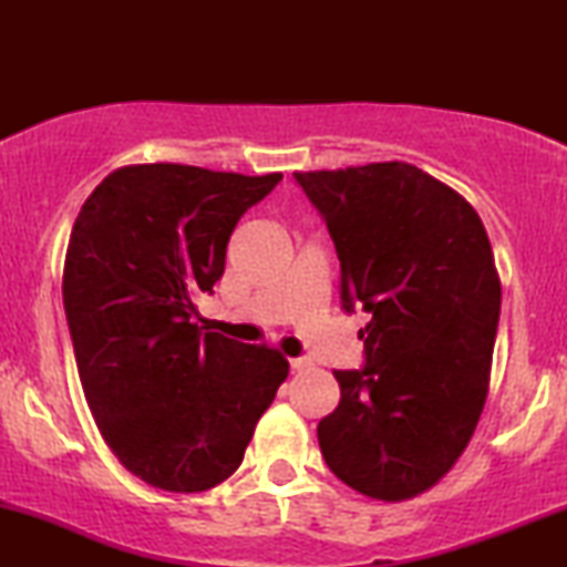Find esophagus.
Listing matches in <instances>:
<instances>
[{
	"instance_id": "1",
	"label": "esophagus",
	"mask_w": 567,
	"mask_h": 567,
	"mask_svg": "<svg viewBox=\"0 0 567 567\" xmlns=\"http://www.w3.org/2000/svg\"><path fill=\"white\" fill-rule=\"evenodd\" d=\"M289 363H291L293 371H305V369L312 367V361H307V359H289Z\"/></svg>"
}]
</instances>
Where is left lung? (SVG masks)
Wrapping results in <instances>:
<instances>
[{"instance_id":"1","label":"left lung","mask_w":567,"mask_h":567,"mask_svg":"<svg viewBox=\"0 0 567 567\" xmlns=\"http://www.w3.org/2000/svg\"><path fill=\"white\" fill-rule=\"evenodd\" d=\"M328 224L346 312H369L361 369L317 425L332 475L377 501L436 485L483 413L501 281L460 193L408 162L293 173Z\"/></svg>"}]
</instances>
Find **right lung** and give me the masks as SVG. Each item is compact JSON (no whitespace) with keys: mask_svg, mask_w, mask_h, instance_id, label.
<instances>
[{"mask_svg":"<svg viewBox=\"0 0 567 567\" xmlns=\"http://www.w3.org/2000/svg\"><path fill=\"white\" fill-rule=\"evenodd\" d=\"M281 177L131 165L74 221L64 309L84 398L123 467L162 491L224 483L289 377L276 348L196 322V297L221 278L237 221Z\"/></svg>","mask_w":567,"mask_h":567,"instance_id":"1","label":"right lung"}]
</instances>
